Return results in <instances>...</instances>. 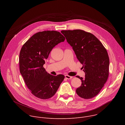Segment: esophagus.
Returning <instances> with one entry per match:
<instances>
[{"mask_svg":"<svg viewBox=\"0 0 125 125\" xmlns=\"http://www.w3.org/2000/svg\"><path fill=\"white\" fill-rule=\"evenodd\" d=\"M65 78H66L67 79H72V78H73L72 77L70 76L67 75H65Z\"/></svg>","mask_w":125,"mask_h":125,"instance_id":"obj_1","label":"esophagus"}]
</instances>
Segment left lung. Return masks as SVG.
Segmentation results:
<instances>
[{
    "mask_svg": "<svg viewBox=\"0 0 125 125\" xmlns=\"http://www.w3.org/2000/svg\"><path fill=\"white\" fill-rule=\"evenodd\" d=\"M72 47L77 59L83 65L85 78L76 93L81 97L90 99L97 95L108 79L109 58L102 43L94 34L83 30L62 31Z\"/></svg>",
    "mask_w": 125,
    "mask_h": 125,
    "instance_id": "obj_1",
    "label": "left lung"
}]
</instances>
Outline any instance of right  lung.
<instances>
[{"instance_id": "add662e5", "label": "right lung", "mask_w": 125, "mask_h": 125, "mask_svg": "<svg viewBox=\"0 0 125 125\" xmlns=\"http://www.w3.org/2000/svg\"><path fill=\"white\" fill-rule=\"evenodd\" d=\"M65 40L59 31H45L33 34L23 45L19 55L20 72L35 96L42 99L51 98L64 80L63 75H51L43 66L52 48Z\"/></svg>"}]
</instances>
